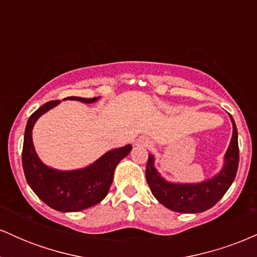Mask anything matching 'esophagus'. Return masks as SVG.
I'll list each match as a JSON object with an SVG mask.
<instances>
[{"mask_svg":"<svg viewBox=\"0 0 257 257\" xmlns=\"http://www.w3.org/2000/svg\"><path fill=\"white\" fill-rule=\"evenodd\" d=\"M139 144H144V145H146V141H144V140H139Z\"/></svg>","mask_w":257,"mask_h":257,"instance_id":"esophagus-1","label":"esophagus"}]
</instances>
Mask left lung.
I'll list each match as a JSON object with an SVG mask.
<instances>
[{
	"mask_svg": "<svg viewBox=\"0 0 257 257\" xmlns=\"http://www.w3.org/2000/svg\"><path fill=\"white\" fill-rule=\"evenodd\" d=\"M233 124V135L225 156V167L219 175L200 184H170L162 179L153 167V157L149 155L146 164V180L153 196L161 204L178 213H202L213 208L227 192L239 164L238 132L234 119L229 114Z\"/></svg>",
	"mask_w": 257,
	"mask_h": 257,
	"instance_id": "8db88e82",
	"label": "left lung"
}]
</instances>
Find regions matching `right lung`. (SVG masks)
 I'll use <instances>...</instances> for the list:
<instances>
[{
  "mask_svg": "<svg viewBox=\"0 0 257 257\" xmlns=\"http://www.w3.org/2000/svg\"><path fill=\"white\" fill-rule=\"evenodd\" d=\"M70 100L94 102L98 98L84 99L69 96ZM60 100H52L41 106L31 114L28 120L23 145V169L28 184L35 193L47 205L59 211H79L98 204L105 198L113 180L114 168L120 159L128 156L132 146L105 153L91 166L72 172H60L44 166L35 152L32 145L31 131L38 117L58 105Z\"/></svg>",
  "mask_w": 257,
  "mask_h": 257,
  "instance_id": "1",
  "label": "right lung"
}]
</instances>
